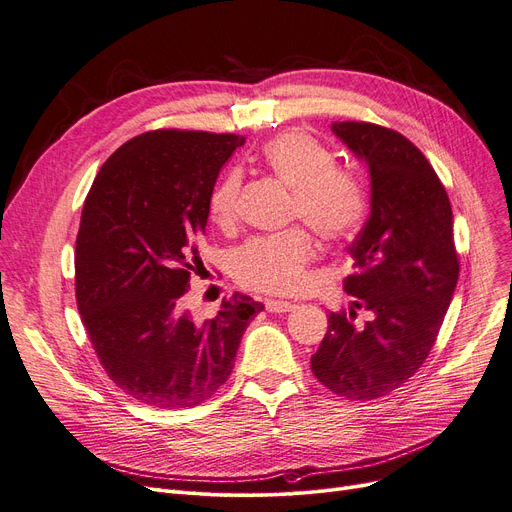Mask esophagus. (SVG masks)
Returning a JSON list of instances; mask_svg holds the SVG:
<instances>
[{"label": "esophagus", "instance_id": "1", "mask_svg": "<svg viewBox=\"0 0 512 512\" xmlns=\"http://www.w3.org/2000/svg\"><path fill=\"white\" fill-rule=\"evenodd\" d=\"M265 309L272 311V314H286V311L295 309L293 303L288 301H276V299H265Z\"/></svg>", "mask_w": 512, "mask_h": 512}]
</instances>
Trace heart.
<instances>
[{"instance_id": "1", "label": "heart", "mask_w": 512, "mask_h": 512, "mask_svg": "<svg viewBox=\"0 0 512 512\" xmlns=\"http://www.w3.org/2000/svg\"><path fill=\"white\" fill-rule=\"evenodd\" d=\"M261 161L293 190V219H303L326 240H347L366 217V188L358 175L335 165V154L301 131H286L261 150ZM240 175L230 171L209 196L217 226L236 219ZM318 257V242L303 228L251 238L236 251V278L261 293L295 295L309 282L307 268Z\"/></svg>"}]
</instances>
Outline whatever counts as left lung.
<instances>
[{"mask_svg": "<svg viewBox=\"0 0 512 512\" xmlns=\"http://www.w3.org/2000/svg\"><path fill=\"white\" fill-rule=\"evenodd\" d=\"M332 133L366 163L372 196L343 282L355 299L328 316L311 372L341 397L376 399L414 376L437 339L460 270L454 217L437 173L402 133L364 121L332 123ZM358 308L368 323L354 324Z\"/></svg>", "mask_w": 512, "mask_h": 512, "instance_id": "left-lung-1", "label": "left lung"}]
</instances>
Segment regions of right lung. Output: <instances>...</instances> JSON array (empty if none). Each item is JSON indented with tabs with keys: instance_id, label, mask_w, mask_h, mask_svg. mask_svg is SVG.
<instances>
[{
	"instance_id": "obj_1",
	"label": "right lung",
	"mask_w": 512,
	"mask_h": 512,
	"mask_svg": "<svg viewBox=\"0 0 512 512\" xmlns=\"http://www.w3.org/2000/svg\"><path fill=\"white\" fill-rule=\"evenodd\" d=\"M234 133L157 129L125 142L85 198L75 255L81 322L119 389L154 408H192L228 381L263 305L234 295L213 320L182 311L209 196Z\"/></svg>"
}]
</instances>
